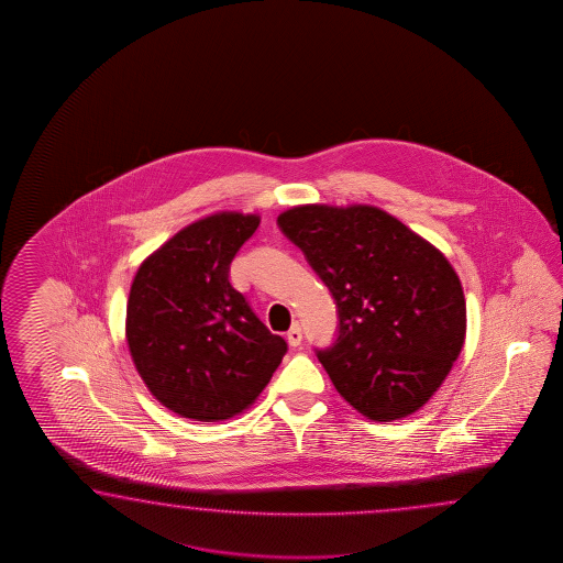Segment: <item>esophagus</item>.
<instances>
[{
	"instance_id": "1",
	"label": "esophagus",
	"mask_w": 563,
	"mask_h": 563,
	"mask_svg": "<svg viewBox=\"0 0 563 563\" xmlns=\"http://www.w3.org/2000/svg\"><path fill=\"white\" fill-rule=\"evenodd\" d=\"M287 342H289V346H299L301 344V328H299V323H294L291 328H289V332L286 334Z\"/></svg>"
}]
</instances>
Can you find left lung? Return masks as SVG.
Segmentation results:
<instances>
[{
    "instance_id": "1",
    "label": "left lung",
    "mask_w": 563,
    "mask_h": 563,
    "mask_svg": "<svg viewBox=\"0 0 563 563\" xmlns=\"http://www.w3.org/2000/svg\"><path fill=\"white\" fill-rule=\"evenodd\" d=\"M277 225L334 298L338 334L316 356L335 390L380 422L419 410L467 330L463 287L443 253L366 205L294 207Z\"/></svg>"
}]
</instances>
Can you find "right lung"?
<instances>
[{"label":"right lung","mask_w":563,"mask_h":563,"mask_svg":"<svg viewBox=\"0 0 563 563\" xmlns=\"http://www.w3.org/2000/svg\"><path fill=\"white\" fill-rule=\"evenodd\" d=\"M257 228L255 216L205 217L153 253L132 282L134 366L156 400L185 419L240 415L286 356V340L229 282V265Z\"/></svg>","instance_id":"obj_1"}]
</instances>
